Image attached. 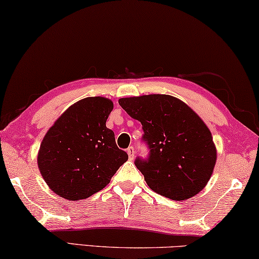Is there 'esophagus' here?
I'll return each mask as SVG.
<instances>
[{
	"label": "esophagus",
	"instance_id": "1",
	"mask_svg": "<svg viewBox=\"0 0 259 259\" xmlns=\"http://www.w3.org/2000/svg\"><path fill=\"white\" fill-rule=\"evenodd\" d=\"M126 153H128V155H129V159L133 160L134 157H135V149H134V146H129L128 150H126Z\"/></svg>",
	"mask_w": 259,
	"mask_h": 259
}]
</instances>
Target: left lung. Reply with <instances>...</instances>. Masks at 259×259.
Masks as SVG:
<instances>
[{"label": "left lung", "instance_id": "left-lung-1", "mask_svg": "<svg viewBox=\"0 0 259 259\" xmlns=\"http://www.w3.org/2000/svg\"><path fill=\"white\" fill-rule=\"evenodd\" d=\"M121 107L142 123L147 159L135 165L152 190L184 200L202 191L211 179L217 150L210 129L178 98L167 94L122 98Z\"/></svg>", "mask_w": 259, "mask_h": 259}]
</instances>
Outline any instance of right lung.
I'll return each instance as SVG.
<instances>
[{
    "mask_svg": "<svg viewBox=\"0 0 259 259\" xmlns=\"http://www.w3.org/2000/svg\"><path fill=\"white\" fill-rule=\"evenodd\" d=\"M113 107L107 98H85L65 110L45 135L38 167L56 195L69 200L88 198L107 186L128 160L106 126Z\"/></svg>",
    "mask_w": 259,
    "mask_h": 259,
    "instance_id": "right-lung-1",
    "label": "right lung"
}]
</instances>
